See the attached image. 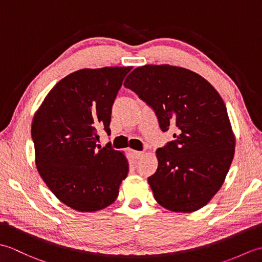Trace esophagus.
I'll return each instance as SVG.
<instances>
[{"label":"esophagus","mask_w":262,"mask_h":262,"mask_svg":"<svg viewBox=\"0 0 262 262\" xmlns=\"http://www.w3.org/2000/svg\"><path fill=\"white\" fill-rule=\"evenodd\" d=\"M132 157L135 160L141 159L143 157V152H138V151H132Z\"/></svg>","instance_id":"esophagus-1"}]
</instances>
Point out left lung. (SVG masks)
Returning a JSON list of instances; mask_svg holds the SVG:
<instances>
[{
	"label": "left lung",
	"instance_id": "8db88e82",
	"mask_svg": "<svg viewBox=\"0 0 262 262\" xmlns=\"http://www.w3.org/2000/svg\"><path fill=\"white\" fill-rule=\"evenodd\" d=\"M124 85L152 108L161 130H176L174 140L157 149L158 169L147 179L155 200L172 211L202 208L223 185L234 157L223 99L204 77L170 65L137 68Z\"/></svg>",
	"mask_w": 262,
	"mask_h": 262
}]
</instances>
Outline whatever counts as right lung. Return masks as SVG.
Returning <instances> with one entry per match:
<instances>
[{"mask_svg": "<svg viewBox=\"0 0 262 262\" xmlns=\"http://www.w3.org/2000/svg\"><path fill=\"white\" fill-rule=\"evenodd\" d=\"M133 68L84 69L65 76L33 117L36 165L60 202L79 211L113 204L128 174L125 155L108 143L97 146L98 130L110 135L113 104Z\"/></svg>", "mask_w": 262, "mask_h": 262, "instance_id": "add662e5", "label": "right lung"}]
</instances>
